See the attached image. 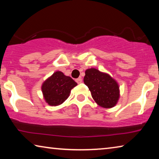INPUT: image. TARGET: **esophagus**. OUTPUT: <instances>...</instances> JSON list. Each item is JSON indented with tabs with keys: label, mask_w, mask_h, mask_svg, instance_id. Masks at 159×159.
<instances>
[{
	"label": "esophagus",
	"mask_w": 159,
	"mask_h": 159,
	"mask_svg": "<svg viewBox=\"0 0 159 159\" xmlns=\"http://www.w3.org/2000/svg\"><path fill=\"white\" fill-rule=\"evenodd\" d=\"M76 83H82V78L81 77H79V78H78V79H76Z\"/></svg>",
	"instance_id": "34e87169"
}]
</instances>
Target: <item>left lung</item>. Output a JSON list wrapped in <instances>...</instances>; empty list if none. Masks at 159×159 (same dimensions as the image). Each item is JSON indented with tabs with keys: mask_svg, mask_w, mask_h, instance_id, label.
I'll return each instance as SVG.
<instances>
[{
	"mask_svg": "<svg viewBox=\"0 0 159 159\" xmlns=\"http://www.w3.org/2000/svg\"><path fill=\"white\" fill-rule=\"evenodd\" d=\"M83 79L94 100L104 108H111L119 98V87L117 82L109 74L91 68L85 71Z\"/></svg>",
	"mask_w": 159,
	"mask_h": 159,
	"instance_id": "8db88e82",
	"label": "left lung"
}]
</instances>
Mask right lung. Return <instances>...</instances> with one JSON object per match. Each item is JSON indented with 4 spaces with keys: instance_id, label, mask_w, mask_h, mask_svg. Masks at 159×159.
Listing matches in <instances>:
<instances>
[{
    "instance_id": "right-lung-1",
    "label": "right lung",
    "mask_w": 159,
    "mask_h": 159,
    "mask_svg": "<svg viewBox=\"0 0 159 159\" xmlns=\"http://www.w3.org/2000/svg\"><path fill=\"white\" fill-rule=\"evenodd\" d=\"M77 83L62 72L56 71L42 85V92L45 102L50 106L62 104Z\"/></svg>"
}]
</instances>
